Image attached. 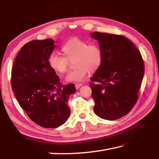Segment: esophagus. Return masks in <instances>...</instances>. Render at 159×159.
Masks as SVG:
<instances>
[{
	"label": "esophagus",
	"mask_w": 159,
	"mask_h": 159,
	"mask_svg": "<svg viewBox=\"0 0 159 159\" xmlns=\"http://www.w3.org/2000/svg\"><path fill=\"white\" fill-rule=\"evenodd\" d=\"M82 85H83L82 83H76V84H75L76 88V89H79L80 87L82 86Z\"/></svg>",
	"instance_id": "esophagus-1"
}]
</instances>
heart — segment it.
Wrapping results in <instances>:
<instances>
[{
	"label": "heart",
	"instance_id": "b5f03b06",
	"mask_svg": "<svg viewBox=\"0 0 159 159\" xmlns=\"http://www.w3.org/2000/svg\"><path fill=\"white\" fill-rule=\"evenodd\" d=\"M63 56L52 54L49 58V64L52 69L58 74L67 71L70 62L74 61L76 67L65 77L69 82L81 81L90 73H94L101 67L103 53L100 46L96 43L79 39H72L64 43L61 48Z\"/></svg>",
	"mask_w": 159,
	"mask_h": 159
}]
</instances>
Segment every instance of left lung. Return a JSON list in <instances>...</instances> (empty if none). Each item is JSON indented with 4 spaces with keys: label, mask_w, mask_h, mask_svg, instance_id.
<instances>
[{
    "label": "left lung",
    "mask_w": 159,
    "mask_h": 159,
    "mask_svg": "<svg viewBox=\"0 0 159 159\" xmlns=\"http://www.w3.org/2000/svg\"><path fill=\"white\" fill-rule=\"evenodd\" d=\"M103 53L101 67L90 79L94 112L103 119L114 120L128 114L139 98L144 76L141 52L125 36L92 33Z\"/></svg>",
    "instance_id": "obj_1"
}]
</instances>
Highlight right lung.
<instances>
[{
  "label": "right lung",
  "mask_w": 159,
  "mask_h": 159,
  "mask_svg": "<svg viewBox=\"0 0 159 159\" xmlns=\"http://www.w3.org/2000/svg\"><path fill=\"white\" fill-rule=\"evenodd\" d=\"M54 40H34L26 43L16 57L11 85L16 98L28 116L45 128H57L70 114V96L73 83L63 85L49 64Z\"/></svg>",
  "instance_id": "obj_1"
}]
</instances>
